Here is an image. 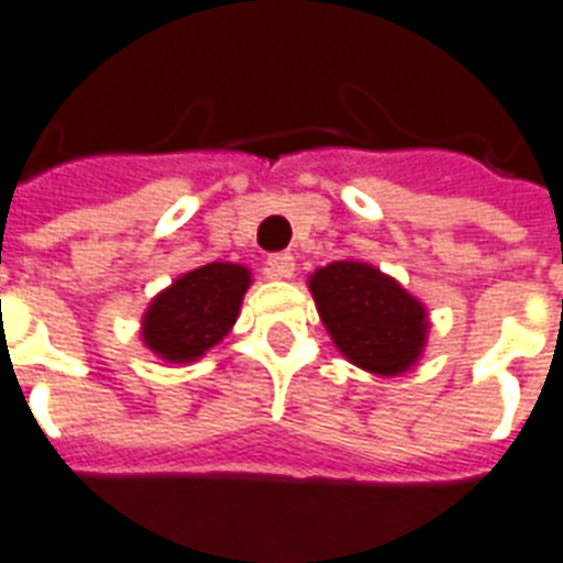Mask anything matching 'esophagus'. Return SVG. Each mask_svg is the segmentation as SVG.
Segmentation results:
<instances>
[{
	"label": "esophagus",
	"instance_id": "esophagus-1",
	"mask_svg": "<svg viewBox=\"0 0 563 563\" xmlns=\"http://www.w3.org/2000/svg\"><path fill=\"white\" fill-rule=\"evenodd\" d=\"M266 274L272 280H289L291 274H295V257L291 254H272L266 260Z\"/></svg>",
	"mask_w": 563,
	"mask_h": 563
}]
</instances>
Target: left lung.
I'll return each mask as SVG.
<instances>
[{"label":"left lung","mask_w":563,"mask_h":563,"mask_svg":"<svg viewBox=\"0 0 563 563\" xmlns=\"http://www.w3.org/2000/svg\"><path fill=\"white\" fill-rule=\"evenodd\" d=\"M309 291L332 343L357 369L395 377L420 361L429 311L395 277L346 257L311 274Z\"/></svg>","instance_id":"obj_1"}]
</instances>
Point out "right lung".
I'll return each mask as SVG.
<instances>
[{
  "instance_id": "1",
  "label": "right lung",
  "mask_w": 563,
  "mask_h": 563,
  "mask_svg": "<svg viewBox=\"0 0 563 563\" xmlns=\"http://www.w3.org/2000/svg\"><path fill=\"white\" fill-rule=\"evenodd\" d=\"M252 268L240 263H206L179 274L151 297L143 314V346L165 363H194L217 346L238 323Z\"/></svg>"
}]
</instances>
